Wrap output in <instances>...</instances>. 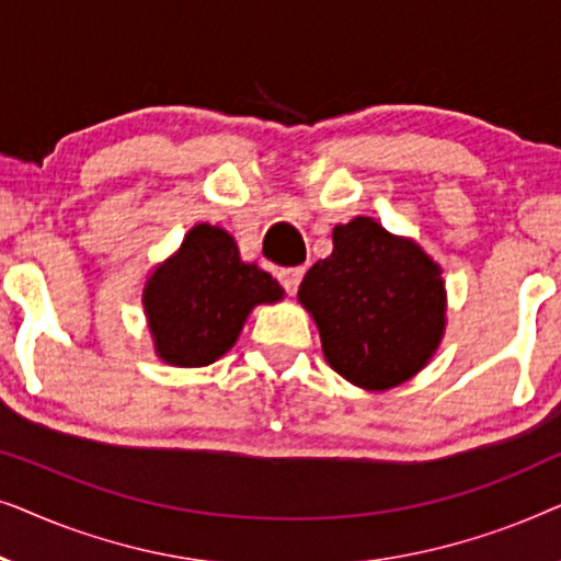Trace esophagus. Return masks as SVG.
<instances>
[{
  "mask_svg": "<svg viewBox=\"0 0 561 561\" xmlns=\"http://www.w3.org/2000/svg\"><path fill=\"white\" fill-rule=\"evenodd\" d=\"M301 278H304V267H283V271H278V280L280 286L286 288V294H296Z\"/></svg>",
  "mask_w": 561,
  "mask_h": 561,
  "instance_id": "34e87169",
  "label": "esophagus"
}]
</instances>
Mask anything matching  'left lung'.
Segmentation results:
<instances>
[{"instance_id":"1","label":"left lung","mask_w":561,"mask_h":561,"mask_svg":"<svg viewBox=\"0 0 561 561\" xmlns=\"http://www.w3.org/2000/svg\"><path fill=\"white\" fill-rule=\"evenodd\" d=\"M298 298L317 321L327 363L359 388L409 380L439 347V265L370 217L334 227L332 255L313 263Z\"/></svg>"}]
</instances>
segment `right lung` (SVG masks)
<instances>
[{
	"instance_id": "right-lung-1",
	"label": "right lung",
	"mask_w": 561,
	"mask_h": 561,
	"mask_svg": "<svg viewBox=\"0 0 561 561\" xmlns=\"http://www.w3.org/2000/svg\"><path fill=\"white\" fill-rule=\"evenodd\" d=\"M280 296L278 280L244 263L225 229L198 225L179 255L152 273L142 301L158 355L179 367H204L237 342L252 306Z\"/></svg>"
}]
</instances>
